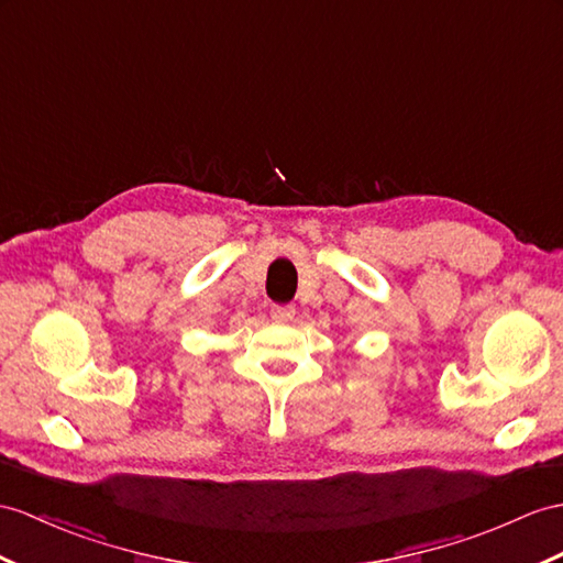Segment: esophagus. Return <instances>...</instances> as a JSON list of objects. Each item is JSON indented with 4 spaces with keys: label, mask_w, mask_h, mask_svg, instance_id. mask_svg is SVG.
Masks as SVG:
<instances>
[{
    "label": "esophagus",
    "mask_w": 563,
    "mask_h": 563,
    "mask_svg": "<svg viewBox=\"0 0 563 563\" xmlns=\"http://www.w3.org/2000/svg\"><path fill=\"white\" fill-rule=\"evenodd\" d=\"M294 314H296L294 306H274L272 308V318L277 322H289V320H294Z\"/></svg>",
    "instance_id": "34e87169"
}]
</instances>
